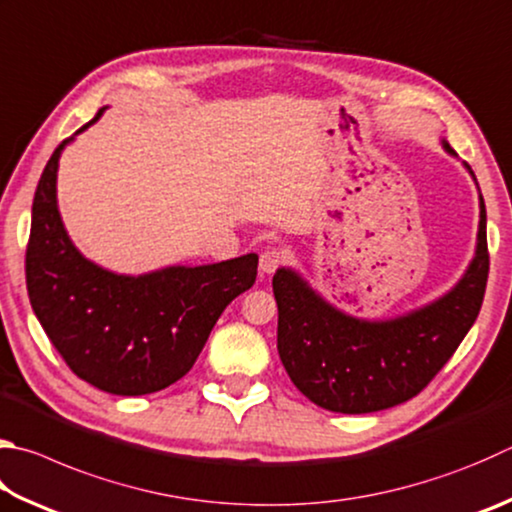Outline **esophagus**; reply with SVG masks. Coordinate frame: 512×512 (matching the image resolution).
<instances>
[{"instance_id": "34e87169", "label": "esophagus", "mask_w": 512, "mask_h": 512, "mask_svg": "<svg viewBox=\"0 0 512 512\" xmlns=\"http://www.w3.org/2000/svg\"><path fill=\"white\" fill-rule=\"evenodd\" d=\"M284 262L286 253L282 248H266L262 257H259V268H262V273H275Z\"/></svg>"}]
</instances>
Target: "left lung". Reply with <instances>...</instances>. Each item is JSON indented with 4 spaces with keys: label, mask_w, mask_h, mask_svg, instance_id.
<instances>
[{
    "label": "left lung",
    "mask_w": 512,
    "mask_h": 512,
    "mask_svg": "<svg viewBox=\"0 0 512 512\" xmlns=\"http://www.w3.org/2000/svg\"><path fill=\"white\" fill-rule=\"evenodd\" d=\"M445 150L452 152L448 143ZM477 239L475 259L448 295L387 322L340 313L300 275L280 268L273 277L277 351L293 385L311 403L340 414L387 410L421 394L481 309L490 268L483 199Z\"/></svg>",
    "instance_id": "8db88e82"
}]
</instances>
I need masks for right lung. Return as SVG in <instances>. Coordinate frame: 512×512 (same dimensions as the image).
Here are the masks:
<instances>
[{
    "label": "right lung",
    "mask_w": 512,
    "mask_h": 512,
    "mask_svg": "<svg viewBox=\"0 0 512 512\" xmlns=\"http://www.w3.org/2000/svg\"><path fill=\"white\" fill-rule=\"evenodd\" d=\"M100 109L78 132L94 125ZM62 141L37 183L26 288L51 345L78 378L116 396L154 394L192 369L219 315L257 277V255L114 275L82 257L55 203Z\"/></svg>",
    "instance_id": "1"
}]
</instances>
